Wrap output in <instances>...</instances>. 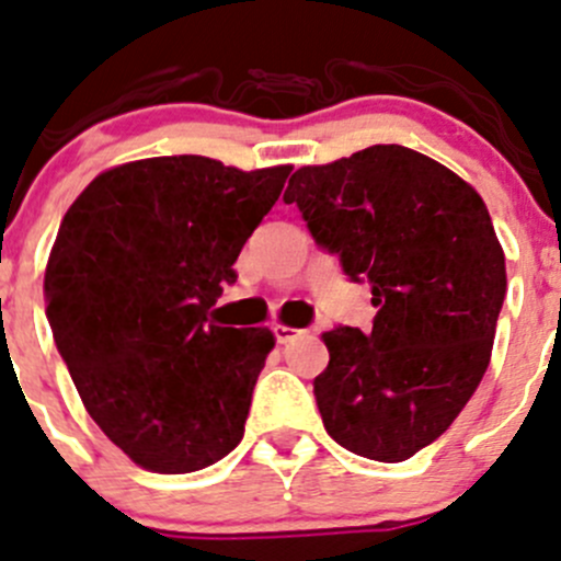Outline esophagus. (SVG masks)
<instances>
[{
	"label": "esophagus",
	"instance_id": "34e87169",
	"mask_svg": "<svg viewBox=\"0 0 561 561\" xmlns=\"http://www.w3.org/2000/svg\"><path fill=\"white\" fill-rule=\"evenodd\" d=\"M298 329H293V327H285V323H274V337H276V343H290V340H296L298 337Z\"/></svg>",
	"mask_w": 561,
	"mask_h": 561
}]
</instances>
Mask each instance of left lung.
Instances as JSON below:
<instances>
[{
  "label": "left lung",
  "mask_w": 561,
  "mask_h": 561,
  "mask_svg": "<svg viewBox=\"0 0 561 561\" xmlns=\"http://www.w3.org/2000/svg\"><path fill=\"white\" fill-rule=\"evenodd\" d=\"M285 202L379 310L368 334H323V426L359 457L404 462L451 426L490 365L506 296L490 213L454 171L396 144L298 169Z\"/></svg>",
  "instance_id": "8db88e82"
}]
</instances>
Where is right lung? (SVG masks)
I'll return each instance as SVG.
<instances>
[{"label": "right lung", "instance_id": "1", "mask_svg": "<svg viewBox=\"0 0 561 561\" xmlns=\"http://www.w3.org/2000/svg\"><path fill=\"white\" fill-rule=\"evenodd\" d=\"M287 174L149 157L99 174L62 216L46 318L88 415L140 468L193 473L243 439L274 334L218 327L209 307Z\"/></svg>", "mask_w": 561, "mask_h": 561}]
</instances>
